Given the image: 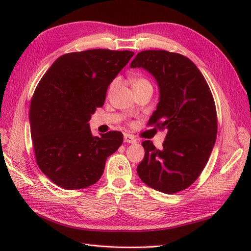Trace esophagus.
I'll return each instance as SVG.
<instances>
[{
	"label": "esophagus",
	"mask_w": 251,
	"mask_h": 251,
	"mask_svg": "<svg viewBox=\"0 0 251 251\" xmlns=\"http://www.w3.org/2000/svg\"><path fill=\"white\" fill-rule=\"evenodd\" d=\"M124 139H125V142H127V143H137V140H136V138L130 134H125Z\"/></svg>",
	"instance_id": "obj_1"
}]
</instances>
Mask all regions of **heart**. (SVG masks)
I'll return each mask as SVG.
<instances>
[{
  "label": "heart",
  "mask_w": 251,
  "mask_h": 251,
  "mask_svg": "<svg viewBox=\"0 0 251 251\" xmlns=\"http://www.w3.org/2000/svg\"><path fill=\"white\" fill-rule=\"evenodd\" d=\"M117 83V80H113L110 86H109V92H111V91L115 88ZM131 86L133 88V90H137V89H140L142 87H147V86H151V83L148 79L146 78H142V77H133L131 79Z\"/></svg>",
  "instance_id": "obj_1"
}]
</instances>
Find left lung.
<instances>
[{
  "instance_id": "left-lung-1",
  "label": "left lung",
  "mask_w": 251,
  "mask_h": 251,
  "mask_svg": "<svg viewBox=\"0 0 251 251\" xmlns=\"http://www.w3.org/2000/svg\"><path fill=\"white\" fill-rule=\"evenodd\" d=\"M131 68H143L155 77L160 97L149 126L166 130L163 148L146 140L137 173L143 183L175 194L198 179L214 149L218 123L214 97L191 59L165 50L139 52Z\"/></svg>"
}]
</instances>
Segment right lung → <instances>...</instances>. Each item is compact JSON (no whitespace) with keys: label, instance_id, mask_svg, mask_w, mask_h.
<instances>
[{"label":"right lung","instance_id":"add662e5","mask_svg":"<svg viewBox=\"0 0 251 251\" xmlns=\"http://www.w3.org/2000/svg\"><path fill=\"white\" fill-rule=\"evenodd\" d=\"M133 55L127 50L71 52L44 74L30 103L29 120L36 163L53 183L72 191L100 179L105 160L121 146L124 135L111 131L93 136L89 121Z\"/></svg>","mask_w":251,"mask_h":251}]
</instances>
